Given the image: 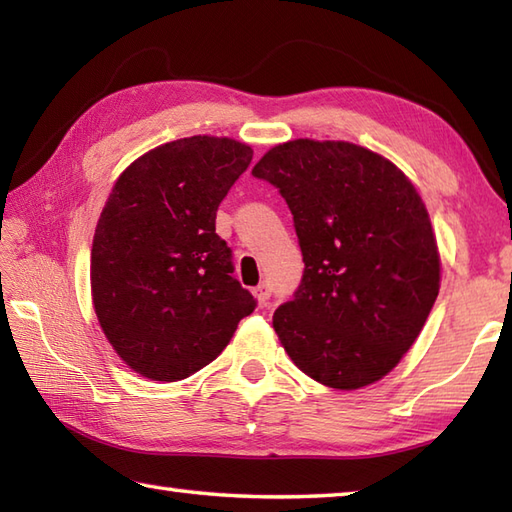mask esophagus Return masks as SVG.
Wrapping results in <instances>:
<instances>
[{
	"label": "esophagus",
	"mask_w": 512,
	"mask_h": 512,
	"mask_svg": "<svg viewBox=\"0 0 512 512\" xmlns=\"http://www.w3.org/2000/svg\"><path fill=\"white\" fill-rule=\"evenodd\" d=\"M253 295H255V299H257V303H264L270 299V286L266 284V281H262V284H259L257 288H253Z\"/></svg>",
	"instance_id": "esophagus-1"
}]
</instances>
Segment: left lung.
Masks as SVG:
<instances>
[{
    "mask_svg": "<svg viewBox=\"0 0 512 512\" xmlns=\"http://www.w3.org/2000/svg\"><path fill=\"white\" fill-rule=\"evenodd\" d=\"M253 176L279 189L295 220L303 277L273 328L303 374L361 389L418 339L440 290V253L411 180L345 140H288Z\"/></svg>",
    "mask_w": 512,
    "mask_h": 512,
    "instance_id": "1",
    "label": "left lung"
}]
</instances>
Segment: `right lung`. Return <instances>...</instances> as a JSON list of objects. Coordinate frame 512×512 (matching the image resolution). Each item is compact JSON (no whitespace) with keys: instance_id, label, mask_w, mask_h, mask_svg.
Listing matches in <instances>:
<instances>
[{"instance_id":"obj_1","label":"right lung","mask_w":512,"mask_h":512,"mask_svg":"<svg viewBox=\"0 0 512 512\" xmlns=\"http://www.w3.org/2000/svg\"><path fill=\"white\" fill-rule=\"evenodd\" d=\"M253 160L233 138L191 136L134 160L92 242L103 334L136 374L173 383L215 361L257 301L233 277L217 206Z\"/></svg>"}]
</instances>
